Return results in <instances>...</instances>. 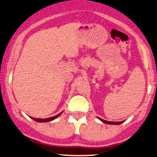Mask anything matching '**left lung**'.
<instances>
[{
  "instance_id": "1",
  "label": "left lung",
  "mask_w": 157,
  "mask_h": 157,
  "mask_svg": "<svg viewBox=\"0 0 157 157\" xmlns=\"http://www.w3.org/2000/svg\"><path fill=\"white\" fill-rule=\"evenodd\" d=\"M98 119L100 120H101V122L105 123V124H120L123 123L124 122L122 121V122H108V121H106V120H101V118H99Z\"/></svg>"
}]
</instances>
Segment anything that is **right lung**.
<instances>
[{
  "label": "right lung",
  "instance_id": "obj_1",
  "mask_svg": "<svg viewBox=\"0 0 157 157\" xmlns=\"http://www.w3.org/2000/svg\"><path fill=\"white\" fill-rule=\"evenodd\" d=\"M63 113V112H61V113H59L58 114H57V115L54 116V117H49V118H46V119H36V118H33V117H31L32 120H35V122H50V121L55 120V119H56L57 117H58L60 115V114Z\"/></svg>",
  "mask_w": 157,
  "mask_h": 157
}]
</instances>
